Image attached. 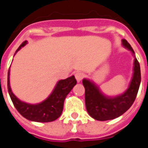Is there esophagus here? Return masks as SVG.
Listing matches in <instances>:
<instances>
[{
  "label": "esophagus",
  "instance_id": "obj_1",
  "mask_svg": "<svg viewBox=\"0 0 148 148\" xmlns=\"http://www.w3.org/2000/svg\"><path fill=\"white\" fill-rule=\"evenodd\" d=\"M84 77V74L82 73V72H77L75 74V78L77 80V82H80L82 80V78Z\"/></svg>",
  "mask_w": 148,
  "mask_h": 148
}]
</instances>
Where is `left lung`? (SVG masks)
<instances>
[{"mask_svg": "<svg viewBox=\"0 0 148 148\" xmlns=\"http://www.w3.org/2000/svg\"><path fill=\"white\" fill-rule=\"evenodd\" d=\"M124 47L135 55L133 49L126 39H122ZM133 75L127 90L121 95L108 97L101 93L98 86L92 81L84 78L85 101L88 113L97 121H105L119 117L132 106L136 100L141 82V74L139 62L134 55Z\"/></svg>", "mask_w": 148, "mask_h": 148, "instance_id": "left-lung-1", "label": "left lung"}]
</instances>
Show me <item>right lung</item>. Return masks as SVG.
<instances>
[{
  "label": "right lung",
  "mask_w": 148,
  "mask_h": 148,
  "mask_svg": "<svg viewBox=\"0 0 148 148\" xmlns=\"http://www.w3.org/2000/svg\"><path fill=\"white\" fill-rule=\"evenodd\" d=\"M26 44L27 41L22 42L16 53ZM9 74L10 72L8 71V90L15 108L24 118L36 122H51L58 119L62 112L66 97L77 84V81L74 75L64 80L58 81L54 90L47 99L39 104L32 105L21 101L13 94L10 87Z\"/></svg>",
  "instance_id": "right-lung-1"
}]
</instances>
